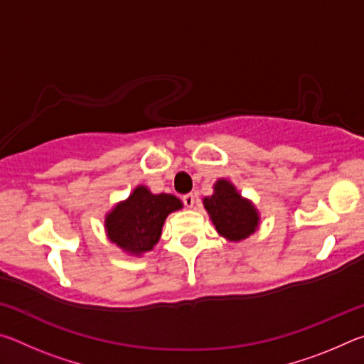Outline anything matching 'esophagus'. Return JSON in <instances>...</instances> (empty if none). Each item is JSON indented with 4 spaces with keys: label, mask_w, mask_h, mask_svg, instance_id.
Here are the masks:
<instances>
[{
    "label": "esophagus",
    "mask_w": 364,
    "mask_h": 364,
    "mask_svg": "<svg viewBox=\"0 0 364 364\" xmlns=\"http://www.w3.org/2000/svg\"><path fill=\"white\" fill-rule=\"evenodd\" d=\"M183 202H184V205L186 207H194V204H196V194L194 193H188V194H184L183 196Z\"/></svg>",
    "instance_id": "1"
}]
</instances>
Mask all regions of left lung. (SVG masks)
<instances>
[{"label": "left lung", "instance_id": "1", "mask_svg": "<svg viewBox=\"0 0 364 364\" xmlns=\"http://www.w3.org/2000/svg\"><path fill=\"white\" fill-rule=\"evenodd\" d=\"M204 205L217 231L230 241H241L257 230V210L249 200L242 199L230 181H217L213 196L205 197Z\"/></svg>", "mask_w": 364, "mask_h": 364}]
</instances>
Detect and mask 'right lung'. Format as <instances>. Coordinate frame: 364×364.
Segmentation results:
<instances>
[{
    "mask_svg": "<svg viewBox=\"0 0 364 364\" xmlns=\"http://www.w3.org/2000/svg\"><path fill=\"white\" fill-rule=\"evenodd\" d=\"M181 200L171 194H152L138 186L106 218L107 236L130 254H143L157 244L168 213L180 210Z\"/></svg>",
    "mask_w": 364,
    "mask_h": 364,
    "instance_id": "obj_1",
    "label": "right lung"
}]
</instances>
